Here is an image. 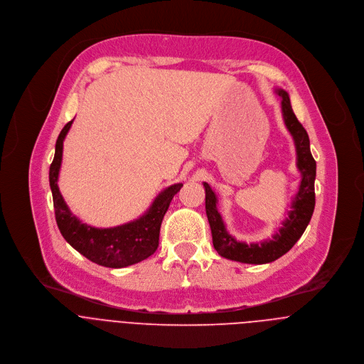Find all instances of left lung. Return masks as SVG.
<instances>
[{
	"instance_id": "8db88e82",
	"label": "left lung",
	"mask_w": 364,
	"mask_h": 364,
	"mask_svg": "<svg viewBox=\"0 0 364 364\" xmlns=\"http://www.w3.org/2000/svg\"><path fill=\"white\" fill-rule=\"evenodd\" d=\"M276 94L282 98V114L283 121L293 136L296 155H297V169L300 171L301 181L297 193L291 202V210L287 212V218L283 220L282 228L272 236V239L259 243L239 242L230 236L225 228L220 213L216 209L218 198L212 188L203 182L205 186V208L208 220L212 230V242L216 252L230 260L263 264L270 263L284 253H287L293 245L300 239L306 230L313 210H314V179H316V161L310 152V141L306 129L297 121L290 100L286 91L276 90Z\"/></svg>"
}]
</instances>
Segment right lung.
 <instances>
[{
  "label": "right lung",
  "instance_id": "right-lung-1",
  "mask_svg": "<svg viewBox=\"0 0 364 364\" xmlns=\"http://www.w3.org/2000/svg\"><path fill=\"white\" fill-rule=\"evenodd\" d=\"M73 122L74 119L63 128L55 144L54 161L50 166V186L61 235L87 259L105 267H127L149 257L158 249L161 223L169 203L183 185L175 183L164 189L141 218L125 225L100 229L82 223L73 215L58 188L64 139Z\"/></svg>",
  "mask_w": 364,
  "mask_h": 364
}]
</instances>
